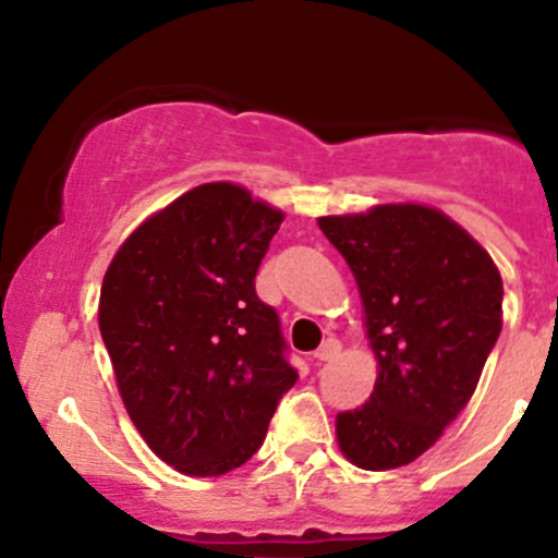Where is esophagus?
I'll use <instances>...</instances> for the list:
<instances>
[{
    "label": "esophagus",
    "mask_w": 558,
    "mask_h": 558,
    "mask_svg": "<svg viewBox=\"0 0 558 558\" xmlns=\"http://www.w3.org/2000/svg\"><path fill=\"white\" fill-rule=\"evenodd\" d=\"M338 354H341V341H336V338H328V341H325V343L319 345V349L315 351V356H317L319 362L336 360Z\"/></svg>",
    "instance_id": "obj_1"
}]
</instances>
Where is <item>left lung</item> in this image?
I'll use <instances>...</instances> for the list:
<instances>
[{"label": "left lung", "mask_w": 558, "mask_h": 558, "mask_svg": "<svg viewBox=\"0 0 558 558\" xmlns=\"http://www.w3.org/2000/svg\"><path fill=\"white\" fill-rule=\"evenodd\" d=\"M319 230L354 272L377 356L369 401L336 417L338 446L362 470H396L475 393L501 332V275L464 228L422 204L319 217Z\"/></svg>", "instance_id": "1"}]
</instances>
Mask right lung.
Wrapping results in <instances>:
<instances>
[{
    "label": "right lung",
    "instance_id": "obj_1",
    "mask_svg": "<svg viewBox=\"0 0 558 558\" xmlns=\"http://www.w3.org/2000/svg\"><path fill=\"white\" fill-rule=\"evenodd\" d=\"M283 213L204 183L128 235L101 283L99 330L141 438L183 475L259 451L299 373L254 278Z\"/></svg>",
    "mask_w": 558,
    "mask_h": 558
}]
</instances>
